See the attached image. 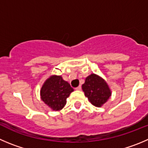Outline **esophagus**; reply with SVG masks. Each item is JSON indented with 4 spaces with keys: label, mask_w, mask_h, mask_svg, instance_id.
I'll use <instances>...</instances> for the list:
<instances>
[{
    "label": "esophagus",
    "mask_w": 148,
    "mask_h": 148,
    "mask_svg": "<svg viewBox=\"0 0 148 148\" xmlns=\"http://www.w3.org/2000/svg\"><path fill=\"white\" fill-rule=\"evenodd\" d=\"M75 90H77V91H81V86H79L76 87V88H75Z\"/></svg>",
    "instance_id": "1"
}]
</instances>
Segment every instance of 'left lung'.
Listing matches in <instances>:
<instances>
[{"mask_svg":"<svg viewBox=\"0 0 148 148\" xmlns=\"http://www.w3.org/2000/svg\"><path fill=\"white\" fill-rule=\"evenodd\" d=\"M82 89L89 102L95 107H102L111 96V91L106 81L96 74L86 77Z\"/></svg>","mask_w":148,"mask_h":148,"instance_id":"8db88e82","label":"left lung"}]
</instances>
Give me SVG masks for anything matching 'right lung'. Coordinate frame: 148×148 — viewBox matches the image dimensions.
I'll use <instances>...</instances> for the list:
<instances>
[{
  "instance_id": "right-lung-1",
  "label": "right lung",
  "mask_w": 148,
  "mask_h": 148,
  "mask_svg": "<svg viewBox=\"0 0 148 148\" xmlns=\"http://www.w3.org/2000/svg\"><path fill=\"white\" fill-rule=\"evenodd\" d=\"M73 88L60 75H51L44 82L40 89L43 102L53 110L58 111L66 105V99Z\"/></svg>"
}]
</instances>
